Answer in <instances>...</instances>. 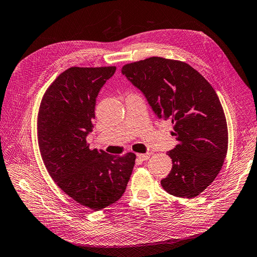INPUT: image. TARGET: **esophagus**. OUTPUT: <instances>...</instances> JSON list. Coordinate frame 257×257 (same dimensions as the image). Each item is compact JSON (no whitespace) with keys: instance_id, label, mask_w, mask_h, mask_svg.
Listing matches in <instances>:
<instances>
[{"instance_id":"obj_1","label":"esophagus","mask_w":257,"mask_h":257,"mask_svg":"<svg viewBox=\"0 0 257 257\" xmlns=\"http://www.w3.org/2000/svg\"><path fill=\"white\" fill-rule=\"evenodd\" d=\"M151 154L150 153H145V154H138V158L141 160V161H146L150 158Z\"/></svg>"}]
</instances>
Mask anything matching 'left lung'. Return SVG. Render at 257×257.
<instances>
[{"mask_svg": "<svg viewBox=\"0 0 257 257\" xmlns=\"http://www.w3.org/2000/svg\"><path fill=\"white\" fill-rule=\"evenodd\" d=\"M122 74L146 97L158 118L170 121L179 144L161 180L172 195L190 198L215 180L227 153L228 132L220 100L209 81L184 62L152 57L127 64Z\"/></svg>", "mask_w": 257, "mask_h": 257, "instance_id": "8db88e82", "label": "left lung"}]
</instances>
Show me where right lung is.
<instances>
[{
  "instance_id": "1",
  "label": "right lung",
  "mask_w": 257,
  "mask_h": 257,
  "mask_svg": "<svg viewBox=\"0 0 257 257\" xmlns=\"http://www.w3.org/2000/svg\"><path fill=\"white\" fill-rule=\"evenodd\" d=\"M115 67H71L46 90L38 113V144L49 176L81 206L100 211L124 194L135 154L91 151L96 98Z\"/></svg>"
}]
</instances>
